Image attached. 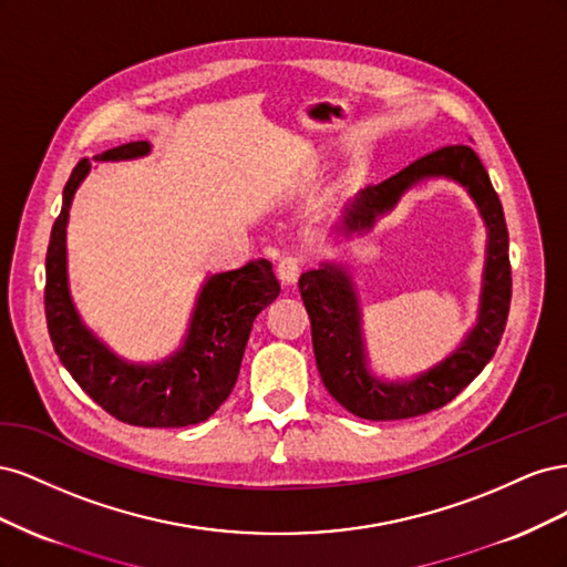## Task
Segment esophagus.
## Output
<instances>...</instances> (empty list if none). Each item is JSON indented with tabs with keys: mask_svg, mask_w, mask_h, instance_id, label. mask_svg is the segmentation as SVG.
<instances>
[{
	"mask_svg": "<svg viewBox=\"0 0 567 567\" xmlns=\"http://www.w3.org/2000/svg\"><path fill=\"white\" fill-rule=\"evenodd\" d=\"M302 265H305V260H302L300 255L286 252V255L281 257V260H279V267H277L279 279H281L284 284H296L298 277H300V271H302Z\"/></svg>",
	"mask_w": 567,
	"mask_h": 567,
	"instance_id": "34e87169",
	"label": "esophagus"
}]
</instances>
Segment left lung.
Masks as SVG:
<instances>
[{
	"instance_id": "8db88e82",
	"label": "left lung",
	"mask_w": 567,
	"mask_h": 567,
	"mask_svg": "<svg viewBox=\"0 0 567 567\" xmlns=\"http://www.w3.org/2000/svg\"><path fill=\"white\" fill-rule=\"evenodd\" d=\"M431 177L458 182L475 200L487 225V257L477 323L437 367L402 383L379 381L367 364L362 312H359L352 274L340 265L323 262L319 269L305 271L298 281L305 310L312 321V346L321 381L331 398L359 419H414L452 402L487 367L506 329L511 307L508 229L502 200L471 146L454 144L437 148L385 182L367 186L357 194L350 208H346L348 213L338 231L350 236L352 231L371 229L375 217L390 213L404 192Z\"/></svg>"
}]
</instances>
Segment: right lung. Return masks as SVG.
<instances>
[{"label":"right lung","mask_w":567,"mask_h":567,"mask_svg":"<svg viewBox=\"0 0 567 567\" xmlns=\"http://www.w3.org/2000/svg\"><path fill=\"white\" fill-rule=\"evenodd\" d=\"M151 151L130 142L94 161H132ZM92 163L82 158L63 188L61 215L47 248L44 312L61 364L111 416L142 427H184L210 419L236 385L255 317L279 296L269 260L219 271L203 284L182 348L158 364H132L111 352L82 323L65 269V225L71 203Z\"/></svg>","instance_id":"right-lung-1"}]
</instances>
